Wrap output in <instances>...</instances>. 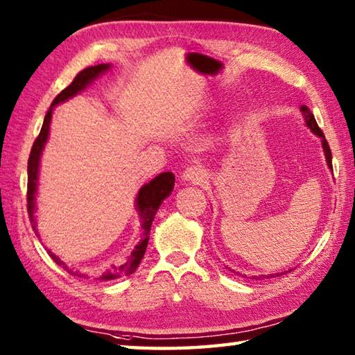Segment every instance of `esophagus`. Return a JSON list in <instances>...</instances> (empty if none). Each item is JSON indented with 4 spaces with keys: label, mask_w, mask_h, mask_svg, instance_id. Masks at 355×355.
<instances>
[{
    "label": "esophagus",
    "mask_w": 355,
    "mask_h": 355,
    "mask_svg": "<svg viewBox=\"0 0 355 355\" xmlns=\"http://www.w3.org/2000/svg\"><path fill=\"white\" fill-rule=\"evenodd\" d=\"M207 178H208V173L202 166H188L182 173V180L186 183L200 184L203 182H207Z\"/></svg>",
    "instance_id": "1"
}]
</instances>
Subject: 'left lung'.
<instances>
[{
  "instance_id": "8db88e82",
  "label": "left lung",
  "mask_w": 355,
  "mask_h": 355,
  "mask_svg": "<svg viewBox=\"0 0 355 355\" xmlns=\"http://www.w3.org/2000/svg\"><path fill=\"white\" fill-rule=\"evenodd\" d=\"M300 112H302L304 120H305V125H307V127L311 130V133L316 135L318 137H321V146H322L324 156H326V163H327L329 169L332 171V153H330V148H329V144L326 141V137H324L322 131L320 130V127H318L315 116H313V114H311V111L305 105L300 106Z\"/></svg>"
}]
</instances>
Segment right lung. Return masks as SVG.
I'll list each match as a JSON object with an SVG mask.
<instances>
[{"instance_id":"add662e5","label":"right lung","mask_w":355,"mask_h":355,"mask_svg":"<svg viewBox=\"0 0 355 355\" xmlns=\"http://www.w3.org/2000/svg\"><path fill=\"white\" fill-rule=\"evenodd\" d=\"M110 69H111V64H98V65H94V67H87L81 70L80 73L75 76V80L71 81L70 86L65 87L64 91L59 94L55 100H53L50 110L46 112V116L44 119V125H42V130L37 136V139L34 142V146L31 148V155H29V159H28V214L34 230L35 227H37V220H35V209H37V207H35V196H37L40 158H42V153H44L45 144L48 141V135H50L53 110H55V106H58L59 103H64V101H67L69 98H73L75 95L83 92L84 89L91 86L98 76L105 75ZM173 184H175V175H173L172 172H163L159 173L158 177L150 180L147 184H144L142 188L137 191L135 208L141 219V228H142L141 241L136 244V248L133 249V252H131V255L127 258V260L120 263L119 266H114L111 271H106L105 274H101L98 280H116V279L123 277V275L133 274L136 271L144 254H146L148 238H150L148 233H150V228H152L155 214L159 209L161 203H163L166 197L171 196V192L173 191ZM48 254H50V257L56 261V264L62 266L65 271L81 277V272L70 269L67 264H65L61 258L53 254L51 250H48Z\"/></svg>"}]
</instances>
